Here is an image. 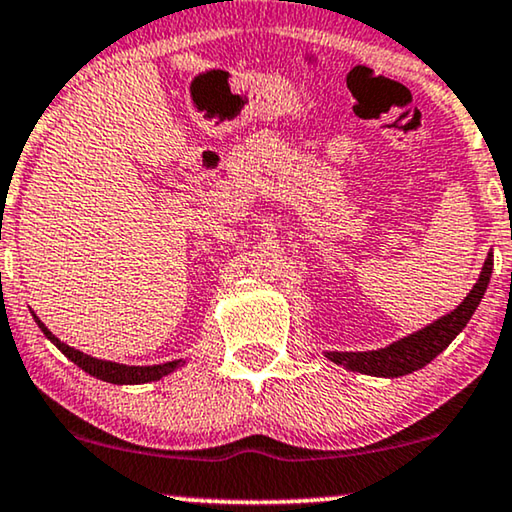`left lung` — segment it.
<instances>
[{"label":"left lung","instance_id":"8db88e82","mask_svg":"<svg viewBox=\"0 0 512 512\" xmlns=\"http://www.w3.org/2000/svg\"><path fill=\"white\" fill-rule=\"evenodd\" d=\"M492 254L487 256L485 265L478 282L471 289V293L464 298V303L457 305V310H452L445 317H440L433 324L424 326L422 331L410 333L408 338H401L391 342L389 347L373 349V352H326V359L345 366L354 373L373 375V377H401L415 370L424 368L426 363H431L457 335L464 331V326L471 321L473 312L478 310L482 296H485L489 277H492Z\"/></svg>","mask_w":512,"mask_h":512}]
</instances>
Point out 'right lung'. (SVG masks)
<instances>
[{
	"mask_svg": "<svg viewBox=\"0 0 512 512\" xmlns=\"http://www.w3.org/2000/svg\"><path fill=\"white\" fill-rule=\"evenodd\" d=\"M34 321H37V326L41 328V333L46 335L48 340L53 342L55 347L60 349L62 354L67 356L69 361H74L76 366L81 370H86L88 375L97 377V380L102 382H111V384H146V382H156V380H163L165 375H170L177 370L179 366H184L186 361H167V363H158V366H125V363H116V361H104V359H95V356L90 354H83L79 349L65 345V342H60V338H55V335L48 331L44 321H41L37 314H34Z\"/></svg>",
	"mask_w": 512,
	"mask_h": 512,
	"instance_id": "right-lung-1",
	"label": "right lung"
}]
</instances>
